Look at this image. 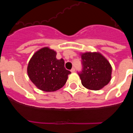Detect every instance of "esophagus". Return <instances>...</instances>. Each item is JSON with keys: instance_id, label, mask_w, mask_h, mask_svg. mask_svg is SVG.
Here are the masks:
<instances>
[{"instance_id": "obj_1", "label": "esophagus", "mask_w": 133, "mask_h": 133, "mask_svg": "<svg viewBox=\"0 0 133 133\" xmlns=\"http://www.w3.org/2000/svg\"><path fill=\"white\" fill-rule=\"evenodd\" d=\"M70 71H71V72H75V68H72V69H71V70H70Z\"/></svg>"}]
</instances>
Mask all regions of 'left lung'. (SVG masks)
<instances>
[{
  "label": "left lung",
  "instance_id": "8db88e82",
  "mask_svg": "<svg viewBox=\"0 0 133 133\" xmlns=\"http://www.w3.org/2000/svg\"><path fill=\"white\" fill-rule=\"evenodd\" d=\"M83 70L78 72L81 83L90 90H98L108 84L111 79L112 66L99 52L81 53Z\"/></svg>",
  "mask_w": 133,
  "mask_h": 133
}]
</instances>
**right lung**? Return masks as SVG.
Instances as JSON below:
<instances>
[{"label": "right lung", "instance_id": "1", "mask_svg": "<svg viewBox=\"0 0 133 133\" xmlns=\"http://www.w3.org/2000/svg\"><path fill=\"white\" fill-rule=\"evenodd\" d=\"M56 56L52 49L42 48L34 54L28 64L29 78L43 91L53 92L62 88L71 73L64 68V60H58Z\"/></svg>", "mask_w": 133, "mask_h": 133}]
</instances>
